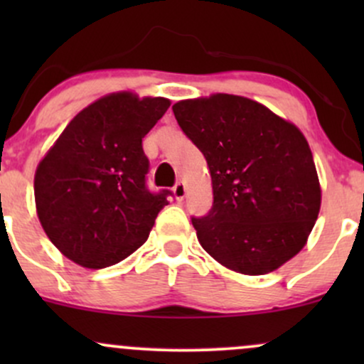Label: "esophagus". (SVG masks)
I'll return each mask as SVG.
<instances>
[{
  "mask_svg": "<svg viewBox=\"0 0 364 364\" xmlns=\"http://www.w3.org/2000/svg\"><path fill=\"white\" fill-rule=\"evenodd\" d=\"M173 193H174V198L176 200H183L185 198V195H186V186H185V183H176V185H174V188H173Z\"/></svg>",
  "mask_w": 364,
  "mask_h": 364,
  "instance_id": "1",
  "label": "esophagus"
}]
</instances>
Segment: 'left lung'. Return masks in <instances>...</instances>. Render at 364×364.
Listing matches in <instances>:
<instances>
[{"instance_id":"8db88e82","label":"left lung","mask_w":364,"mask_h":364,"mask_svg":"<svg viewBox=\"0 0 364 364\" xmlns=\"http://www.w3.org/2000/svg\"><path fill=\"white\" fill-rule=\"evenodd\" d=\"M173 112L210 171L214 205L191 219L202 248L245 275L274 272L301 252L321 205L301 129L232 94L179 101Z\"/></svg>"}]
</instances>
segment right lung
Returning a JSON list of instances; mask_svg holds the SVG:
<instances>
[{"label":"right lung","mask_w":364,"mask_h":364,"mask_svg":"<svg viewBox=\"0 0 364 364\" xmlns=\"http://www.w3.org/2000/svg\"><path fill=\"white\" fill-rule=\"evenodd\" d=\"M171 106L166 97L114 92L70 121L37 164L36 208L51 243L66 258L104 269L147 241L169 191L145 186L141 139Z\"/></svg>","instance_id":"right-lung-1"}]
</instances>
